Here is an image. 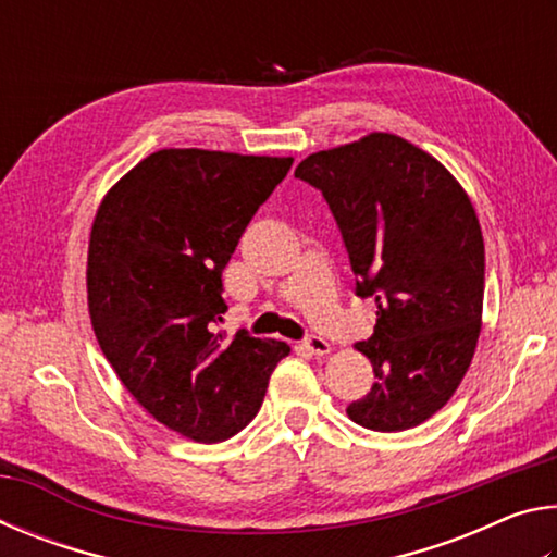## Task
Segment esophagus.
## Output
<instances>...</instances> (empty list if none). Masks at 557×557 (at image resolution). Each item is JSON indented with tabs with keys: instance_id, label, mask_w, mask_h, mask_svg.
I'll return each instance as SVG.
<instances>
[{
	"instance_id": "obj_1",
	"label": "esophagus",
	"mask_w": 557,
	"mask_h": 557,
	"mask_svg": "<svg viewBox=\"0 0 557 557\" xmlns=\"http://www.w3.org/2000/svg\"><path fill=\"white\" fill-rule=\"evenodd\" d=\"M305 348H307L309 354H314V356L332 354V344H329L326 338H322V336H309L307 342H305Z\"/></svg>"
}]
</instances>
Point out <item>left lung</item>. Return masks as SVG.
Here are the masks:
<instances>
[{"label":"left lung","mask_w":557,"mask_h":557,"mask_svg":"<svg viewBox=\"0 0 557 557\" xmlns=\"http://www.w3.org/2000/svg\"><path fill=\"white\" fill-rule=\"evenodd\" d=\"M332 209L356 275L375 297V326L356 344L375 383L346 414L375 432L432 418L459 388L482 332L484 238L455 176L425 149L371 132L301 159Z\"/></svg>","instance_id":"8db88e82"}]
</instances>
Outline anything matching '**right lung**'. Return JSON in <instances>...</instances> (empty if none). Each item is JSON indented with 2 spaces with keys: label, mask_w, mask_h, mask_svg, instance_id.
Here are the masks:
<instances>
[{
  "label": "right lung",
  "mask_w": 557,
  "mask_h": 557,
  "mask_svg": "<svg viewBox=\"0 0 557 557\" xmlns=\"http://www.w3.org/2000/svg\"><path fill=\"white\" fill-rule=\"evenodd\" d=\"M292 157L159 149L102 196L88 243V312L127 393L164 428L223 442L256 418L289 354L228 336L223 268Z\"/></svg>",
  "instance_id": "right-lung-1"
}]
</instances>
